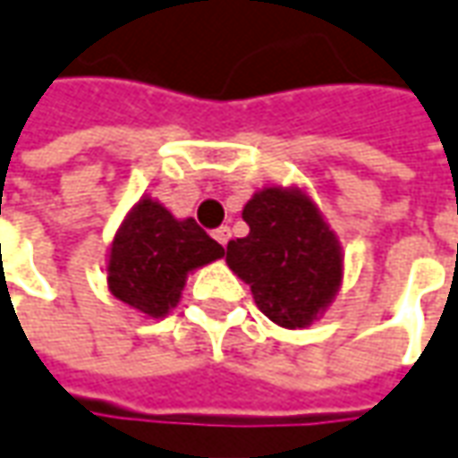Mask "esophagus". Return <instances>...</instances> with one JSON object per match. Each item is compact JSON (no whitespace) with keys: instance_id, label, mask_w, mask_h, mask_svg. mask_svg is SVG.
<instances>
[{"instance_id":"esophagus-1","label":"esophagus","mask_w":458,"mask_h":458,"mask_svg":"<svg viewBox=\"0 0 458 458\" xmlns=\"http://www.w3.org/2000/svg\"><path fill=\"white\" fill-rule=\"evenodd\" d=\"M214 239H216L222 247H226V242L232 239V229H229V226H219V229H214Z\"/></svg>"}]
</instances>
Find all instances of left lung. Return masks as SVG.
<instances>
[{"label":"left lung","instance_id":"1","mask_svg":"<svg viewBox=\"0 0 458 458\" xmlns=\"http://www.w3.org/2000/svg\"><path fill=\"white\" fill-rule=\"evenodd\" d=\"M250 234L226 244V265L250 284L269 320L302 330L333 305L345 254L315 199L300 186H265L244 204Z\"/></svg>","mask_w":458,"mask_h":458}]
</instances>
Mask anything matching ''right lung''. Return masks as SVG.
Here are the masks:
<instances>
[{
	"label": "right lung",
	"instance_id": "obj_1",
	"mask_svg": "<svg viewBox=\"0 0 458 458\" xmlns=\"http://www.w3.org/2000/svg\"><path fill=\"white\" fill-rule=\"evenodd\" d=\"M224 257V247L193 222L140 196L107 250V290L143 318L161 320L181 302L193 269Z\"/></svg>",
	"mask_w": 458,
	"mask_h": 458
}]
</instances>
